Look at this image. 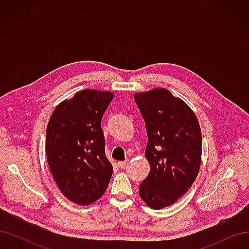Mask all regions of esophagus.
Segmentation results:
<instances>
[{"label": "esophagus", "mask_w": 249, "mask_h": 249, "mask_svg": "<svg viewBox=\"0 0 249 249\" xmlns=\"http://www.w3.org/2000/svg\"><path fill=\"white\" fill-rule=\"evenodd\" d=\"M126 165H127V161H122V162H117V166H118L120 169H124V168H125Z\"/></svg>", "instance_id": "1"}]
</instances>
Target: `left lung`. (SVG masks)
Instances as JSON below:
<instances>
[{"label":"left lung","mask_w":249,"mask_h":249,"mask_svg":"<svg viewBox=\"0 0 249 249\" xmlns=\"http://www.w3.org/2000/svg\"><path fill=\"white\" fill-rule=\"evenodd\" d=\"M145 122L150 170L139 195L155 210L171 206L188 191L201 163V131L193 110L168 89L134 94Z\"/></svg>","instance_id":"left-lung-1"}]
</instances>
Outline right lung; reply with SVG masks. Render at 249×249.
Segmentation results:
<instances>
[{
  "label": "right lung",
  "mask_w": 249,
  "mask_h": 249,
  "mask_svg": "<svg viewBox=\"0 0 249 249\" xmlns=\"http://www.w3.org/2000/svg\"><path fill=\"white\" fill-rule=\"evenodd\" d=\"M113 96L111 91L81 90L60 103L49 120L46 152L51 173L64 196L80 206L99 199L112 176L101 122Z\"/></svg>",
  "instance_id": "right-lung-1"
}]
</instances>
